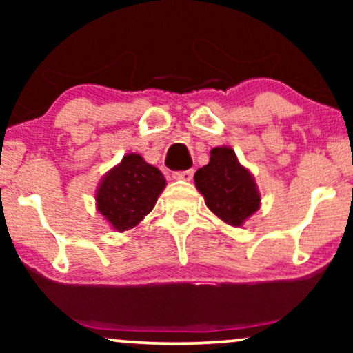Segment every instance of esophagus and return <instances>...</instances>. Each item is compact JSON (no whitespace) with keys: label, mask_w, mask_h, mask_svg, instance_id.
<instances>
[{"label":"esophagus","mask_w":353,"mask_h":353,"mask_svg":"<svg viewBox=\"0 0 353 353\" xmlns=\"http://www.w3.org/2000/svg\"><path fill=\"white\" fill-rule=\"evenodd\" d=\"M192 175H194V172H192V170L173 172V178H175V180H180V181H191Z\"/></svg>","instance_id":"34e87169"}]
</instances>
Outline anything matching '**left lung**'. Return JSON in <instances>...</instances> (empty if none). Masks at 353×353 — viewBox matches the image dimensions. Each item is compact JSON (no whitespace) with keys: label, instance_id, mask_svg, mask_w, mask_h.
Here are the masks:
<instances>
[{"label":"left lung","instance_id":"obj_1","mask_svg":"<svg viewBox=\"0 0 353 353\" xmlns=\"http://www.w3.org/2000/svg\"><path fill=\"white\" fill-rule=\"evenodd\" d=\"M194 185L212 214L236 228H241L262 205L257 181L231 146L212 149L209 163L194 173Z\"/></svg>","mask_w":353,"mask_h":353}]
</instances>
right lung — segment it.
Returning <instances> with one entry per match:
<instances>
[{
	"instance_id": "right-lung-1",
	"label": "right lung",
	"mask_w": 353,
	"mask_h": 353,
	"mask_svg": "<svg viewBox=\"0 0 353 353\" xmlns=\"http://www.w3.org/2000/svg\"><path fill=\"white\" fill-rule=\"evenodd\" d=\"M167 180L157 167L137 152L125 154L101 178L94 192L96 210L110 228L123 233L138 226L154 209Z\"/></svg>"
}]
</instances>
